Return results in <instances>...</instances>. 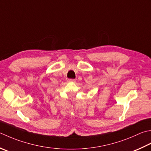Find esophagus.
Returning a JSON list of instances; mask_svg holds the SVG:
<instances>
[{
  "label": "esophagus",
  "mask_w": 151,
  "mask_h": 151,
  "mask_svg": "<svg viewBox=\"0 0 151 151\" xmlns=\"http://www.w3.org/2000/svg\"><path fill=\"white\" fill-rule=\"evenodd\" d=\"M69 82H76V80H75V79H69Z\"/></svg>",
  "instance_id": "34e87169"
}]
</instances>
